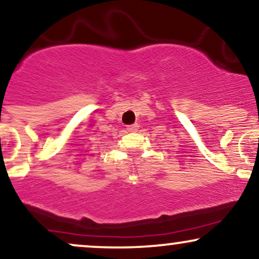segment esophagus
Here are the masks:
<instances>
[{
    "label": "esophagus",
    "instance_id": "obj_1",
    "mask_svg": "<svg viewBox=\"0 0 259 259\" xmlns=\"http://www.w3.org/2000/svg\"><path fill=\"white\" fill-rule=\"evenodd\" d=\"M138 129H139V124L138 123L132 124V125H127V127H126V130L129 133H136V132H138Z\"/></svg>",
    "mask_w": 259,
    "mask_h": 259
}]
</instances>
